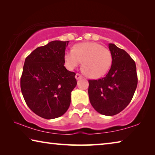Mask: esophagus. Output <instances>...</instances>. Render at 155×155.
<instances>
[{"mask_svg": "<svg viewBox=\"0 0 155 155\" xmlns=\"http://www.w3.org/2000/svg\"><path fill=\"white\" fill-rule=\"evenodd\" d=\"M82 77H83V76L81 75V74H78V73H77V74H76V76H75L76 79L78 80V79H80V78H82Z\"/></svg>", "mask_w": 155, "mask_h": 155, "instance_id": "34e87169", "label": "esophagus"}]
</instances>
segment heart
Masks as SVG:
<instances>
[{"label":"heart","mask_w":155,"mask_h":155,"mask_svg":"<svg viewBox=\"0 0 155 155\" xmlns=\"http://www.w3.org/2000/svg\"><path fill=\"white\" fill-rule=\"evenodd\" d=\"M64 59L68 68L73 69L83 61L82 70L89 77L97 78L109 71L112 64V56L108 49L95 42H83L74 45L68 51Z\"/></svg>","instance_id":"1"}]
</instances>
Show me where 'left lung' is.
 <instances>
[{
	"instance_id": "obj_1",
	"label": "left lung",
	"mask_w": 155,
	"mask_h": 155,
	"mask_svg": "<svg viewBox=\"0 0 155 155\" xmlns=\"http://www.w3.org/2000/svg\"><path fill=\"white\" fill-rule=\"evenodd\" d=\"M112 64L105 77L89 80L90 103L99 114L114 115L127 107L137 85L135 63L127 52L109 44Z\"/></svg>"
}]
</instances>
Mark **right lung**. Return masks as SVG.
Returning <instances> with one entry per match:
<instances>
[{
    "label": "right lung",
    "instance_id": "right-lung-1",
    "mask_svg": "<svg viewBox=\"0 0 155 155\" xmlns=\"http://www.w3.org/2000/svg\"><path fill=\"white\" fill-rule=\"evenodd\" d=\"M69 41H52L37 48L25 59L20 87L27 106L45 119H54L67 111L71 92L77 85L76 74L64 66Z\"/></svg>",
    "mask_w": 155,
    "mask_h": 155
}]
</instances>
